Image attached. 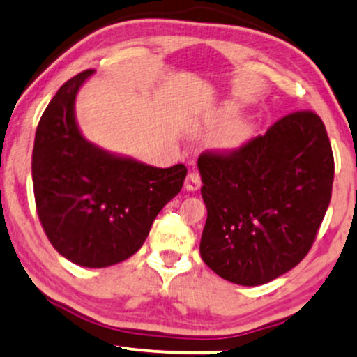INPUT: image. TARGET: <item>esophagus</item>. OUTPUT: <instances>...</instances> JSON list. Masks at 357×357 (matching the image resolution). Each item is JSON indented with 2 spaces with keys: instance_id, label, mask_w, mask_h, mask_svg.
<instances>
[{
  "instance_id": "obj_1",
  "label": "esophagus",
  "mask_w": 357,
  "mask_h": 357,
  "mask_svg": "<svg viewBox=\"0 0 357 357\" xmlns=\"http://www.w3.org/2000/svg\"><path fill=\"white\" fill-rule=\"evenodd\" d=\"M184 188L188 191H197L201 188V176L197 173H189L186 181H184Z\"/></svg>"
}]
</instances>
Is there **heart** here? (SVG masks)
<instances>
[{"label": "heart", "instance_id": "1", "mask_svg": "<svg viewBox=\"0 0 357 357\" xmlns=\"http://www.w3.org/2000/svg\"><path fill=\"white\" fill-rule=\"evenodd\" d=\"M242 115V108L237 103H225L215 110V114H212L209 123L214 128L219 126H225L215 138V146L220 151L225 153H234L238 151L242 146H245L250 142L252 137L255 133L254 123L247 120H238V116Z\"/></svg>", "mask_w": 357, "mask_h": 357}]
</instances>
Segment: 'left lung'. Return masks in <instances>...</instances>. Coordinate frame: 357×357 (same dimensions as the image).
Listing matches in <instances>:
<instances>
[{
    "label": "left lung",
    "mask_w": 357,
    "mask_h": 357,
    "mask_svg": "<svg viewBox=\"0 0 357 357\" xmlns=\"http://www.w3.org/2000/svg\"><path fill=\"white\" fill-rule=\"evenodd\" d=\"M207 219L199 252L227 282L257 287L300 264L331 199L335 160L321 119L295 112L229 155L197 160Z\"/></svg>",
    "instance_id": "left-lung-1"
}]
</instances>
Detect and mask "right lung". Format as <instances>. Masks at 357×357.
I'll return each instance as SVG.
<instances>
[{
	"label": "right lung",
	"mask_w": 357,
	"mask_h": 357,
	"mask_svg": "<svg viewBox=\"0 0 357 357\" xmlns=\"http://www.w3.org/2000/svg\"><path fill=\"white\" fill-rule=\"evenodd\" d=\"M93 72L67 80L40 116L33 186L39 220L54 249L80 267L103 268L137 254L158 212L181 191L188 169L155 168L84 137L75 97Z\"/></svg>",
	"instance_id": "1"
}]
</instances>
